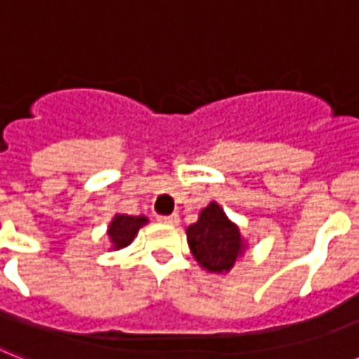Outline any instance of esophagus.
I'll return each mask as SVG.
<instances>
[{
    "label": "esophagus",
    "mask_w": 359,
    "mask_h": 359,
    "mask_svg": "<svg viewBox=\"0 0 359 359\" xmlns=\"http://www.w3.org/2000/svg\"><path fill=\"white\" fill-rule=\"evenodd\" d=\"M156 221H158V223H162V225H177V223H179V215L177 214L158 215V217H156Z\"/></svg>",
    "instance_id": "obj_1"
}]
</instances>
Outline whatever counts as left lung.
Masks as SVG:
<instances>
[{"instance_id": "obj_1", "label": "left lung", "mask_w": 359, "mask_h": 359, "mask_svg": "<svg viewBox=\"0 0 359 359\" xmlns=\"http://www.w3.org/2000/svg\"><path fill=\"white\" fill-rule=\"evenodd\" d=\"M186 240L195 262L214 275H226L249 247L240 226L215 201L201 210L199 219L186 229Z\"/></svg>"}]
</instances>
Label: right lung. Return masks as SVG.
<instances>
[{
	"mask_svg": "<svg viewBox=\"0 0 359 359\" xmlns=\"http://www.w3.org/2000/svg\"><path fill=\"white\" fill-rule=\"evenodd\" d=\"M149 219L145 215H129V214H116L109 223L107 236L110 241V250H119L129 247L133 240L138 234V230L147 225Z\"/></svg>",
	"mask_w": 359,
	"mask_h": 359,
	"instance_id": "right-lung-1",
	"label": "right lung"
}]
</instances>
